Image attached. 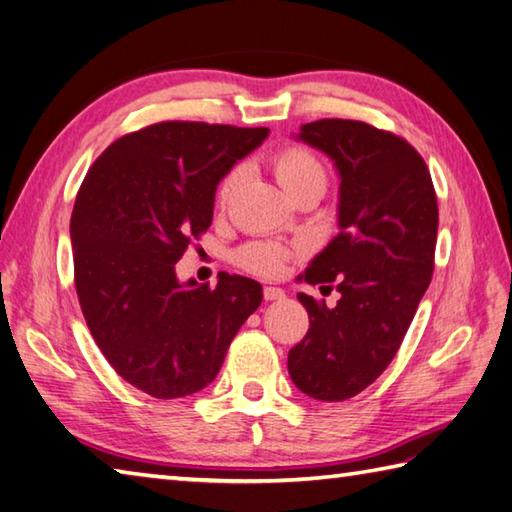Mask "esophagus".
Wrapping results in <instances>:
<instances>
[{
  "instance_id": "obj_1",
  "label": "esophagus",
  "mask_w": 512,
  "mask_h": 512,
  "mask_svg": "<svg viewBox=\"0 0 512 512\" xmlns=\"http://www.w3.org/2000/svg\"><path fill=\"white\" fill-rule=\"evenodd\" d=\"M265 300H283L285 298V291L280 287H265Z\"/></svg>"
}]
</instances>
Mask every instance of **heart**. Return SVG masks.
<instances>
[{
	"label": "heart",
	"mask_w": 512,
	"mask_h": 512,
	"mask_svg": "<svg viewBox=\"0 0 512 512\" xmlns=\"http://www.w3.org/2000/svg\"><path fill=\"white\" fill-rule=\"evenodd\" d=\"M271 170H274L276 181L285 192L311 179L325 181V168H322V163L314 154L302 148L280 150L274 159H271ZM238 181H241V168H232L223 176L221 183L216 187L218 205H227V201L232 198L236 190ZM287 256H289L287 249L276 243H252V245H245L241 252L236 254V260L245 269L256 271V274L276 276L278 271L283 269Z\"/></svg>",
	"instance_id": "heart-1"
}]
</instances>
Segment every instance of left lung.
Instances as JSON below:
<instances>
[{
	"instance_id": "obj_1",
	"label": "left lung",
	"mask_w": 512,
	"mask_h": 512,
	"mask_svg": "<svg viewBox=\"0 0 512 512\" xmlns=\"http://www.w3.org/2000/svg\"><path fill=\"white\" fill-rule=\"evenodd\" d=\"M296 139L325 152L340 176V232L302 274L309 285L336 283L340 300L329 309L298 294L309 331L287 367L309 398L342 402L389 367L429 289L437 198L422 156L391 132L320 119L300 125Z\"/></svg>"
}]
</instances>
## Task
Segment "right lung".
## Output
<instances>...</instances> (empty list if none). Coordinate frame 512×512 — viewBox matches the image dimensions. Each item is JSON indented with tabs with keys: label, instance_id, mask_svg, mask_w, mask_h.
<instances>
[{
	"label": "right lung",
	"instance_id": "add662e5",
	"mask_svg": "<svg viewBox=\"0 0 512 512\" xmlns=\"http://www.w3.org/2000/svg\"><path fill=\"white\" fill-rule=\"evenodd\" d=\"M267 134L154 123L108 145L81 183L70 238L83 318L112 369L152 398L205 389L263 302L252 278L181 283L174 265L212 225L218 183Z\"/></svg>",
	"mask_w": 512,
	"mask_h": 512
}]
</instances>
